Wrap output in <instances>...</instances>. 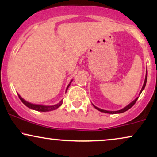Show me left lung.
I'll return each mask as SVG.
<instances>
[{"label": "left lung", "mask_w": 157, "mask_h": 157, "mask_svg": "<svg viewBox=\"0 0 157 157\" xmlns=\"http://www.w3.org/2000/svg\"><path fill=\"white\" fill-rule=\"evenodd\" d=\"M147 71L146 70V75H145V82H144V84H143V86H142V89H141V91H140V94L142 93V91H143V89H145V85H146V82H147ZM138 97H136V99H135V100H134V101H132L131 102L130 104H129V105H128L127 106H126V107H125L124 108V109H121V110H119V111H106V110H103V109H99V108H97V107H96V106L95 105H94V107L95 108V109H97L98 110V111H101V112H104V113H123V112H125V111H128V109H130L131 107H132L133 105H134L135 103H136V100H138Z\"/></svg>", "instance_id": "8db88e82"}]
</instances>
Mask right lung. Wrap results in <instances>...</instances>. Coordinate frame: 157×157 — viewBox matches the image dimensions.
Segmentation results:
<instances>
[{
	"label": "right lung",
	"instance_id": "right-lung-1",
	"mask_svg": "<svg viewBox=\"0 0 157 157\" xmlns=\"http://www.w3.org/2000/svg\"><path fill=\"white\" fill-rule=\"evenodd\" d=\"M71 82H72V80H71L70 83L68 85L67 88H66V91H67L68 88L69 87L70 84L71 83ZM18 97H19L20 100H21V102H22L25 105L27 106L28 108H29V109L35 110V111H44V112H45V111H52V110H55V109H57V108L60 107V106L62 105V103H63V100H61L59 103L56 104V105H36V104H32V103H31V102H29L26 101V100H23L22 97L20 96L19 94H18Z\"/></svg>",
	"mask_w": 157,
	"mask_h": 157
}]
</instances>
